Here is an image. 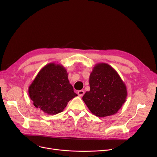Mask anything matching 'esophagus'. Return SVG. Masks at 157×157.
<instances>
[{
	"mask_svg": "<svg viewBox=\"0 0 157 157\" xmlns=\"http://www.w3.org/2000/svg\"><path fill=\"white\" fill-rule=\"evenodd\" d=\"M84 94H85V92L83 91V90H79V91L78 92V95L79 97H83Z\"/></svg>",
	"mask_w": 157,
	"mask_h": 157,
	"instance_id": "obj_1",
	"label": "esophagus"
}]
</instances>
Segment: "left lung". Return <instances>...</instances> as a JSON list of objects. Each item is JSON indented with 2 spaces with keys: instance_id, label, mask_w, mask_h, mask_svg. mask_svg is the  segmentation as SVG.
I'll use <instances>...</instances> for the list:
<instances>
[{
  "instance_id": "8db88e82",
  "label": "left lung",
  "mask_w": 157,
  "mask_h": 157,
  "mask_svg": "<svg viewBox=\"0 0 157 157\" xmlns=\"http://www.w3.org/2000/svg\"><path fill=\"white\" fill-rule=\"evenodd\" d=\"M90 90L83 97L89 110L98 117L117 113L127 97L125 84L118 72L105 63L96 64L90 75Z\"/></svg>"
}]
</instances>
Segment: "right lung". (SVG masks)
Masks as SVG:
<instances>
[{
  "label": "right lung",
  "mask_w": 157,
  "mask_h": 157,
  "mask_svg": "<svg viewBox=\"0 0 157 157\" xmlns=\"http://www.w3.org/2000/svg\"><path fill=\"white\" fill-rule=\"evenodd\" d=\"M29 95L36 108L54 115L63 111L70 100L78 95L62 65L49 63L40 70L29 87Z\"/></svg>",
  "instance_id": "add662e5"
}]
</instances>
